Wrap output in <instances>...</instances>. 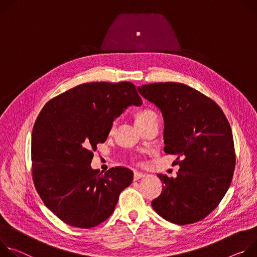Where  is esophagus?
I'll use <instances>...</instances> for the list:
<instances>
[{
    "label": "esophagus",
    "instance_id": "obj_1",
    "mask_svg": "<svg viewBox=\"0 0 257 257\" xmlns=\"http://www.w3.org/2000/svg\"><path fill=\"white\" fill-rule=\"evenodd\" d=\"M146 175L145 174H143V173H140V172H135L134 173V180L135 181H139L140 179H142V178H144Z\"/></svg>",
    "mask_w": 257,
    "mask_h": 257
}]
</instances>
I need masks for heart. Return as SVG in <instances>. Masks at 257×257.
<instances>
[{
	"label": "heart",
	"mask_w": 257,
	"mask_h": 257,
	"mask_svg": "<svg viewBox=\"0 0 257 257\" xmlns=\"http://www.w3.org/2000/svg\"><path fill=\"white\" fill-rule=\"evenodd\" d=\"M158 119H159L158 114L150 108L142 109V110L138 111L136 114V124L140 128L149 124V123L158 121ZM115 126H116V121H113L110 125V133H112L114 130H115Z\"/></svg>",
	"instance_id": "obj_1"
}]
</instances>
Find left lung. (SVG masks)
<instances>
[{
  "mask_svg": "<svg viewBox=\"0 0 257 257\" xmlns=\"http://www.w3.org/2000/svg\"><path fill=\"white\" fill-rule=\"evenodd\" d=\"M164 119V152L177 155V178L157 175L163 184L152 201L164 219L189 224L206 217L229 189L236 164L233 134L220 107L202 93L179 82L138 88Z\"/></svg>",
  "mask_w": 257,
  "mask_h": 257,
  "instance_id": "8db88e82",
  "label": "left lung"
}]
</instances>
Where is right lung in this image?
I'll return each instance as SVG.
<instances>
[{
    "label": "right lung",
    "mask_w": 257,
    "mask_h": 257,
    "mask_svg": "<svg viewBox=\"0 0 257 257\" xmlns=\"http://www.w3.org/2000/svg\"><path fill=\"white\" fill-rule=\"evenodd\" d=\"M135 84L88 82L50 100L32 137L33 180L45 205L65 223L90 229L106 220L133 182L122 166L105 174L91 167L97 144L130 105H141Z\"/></svg>",
    "instance_id": "1"
}]
</instances>
